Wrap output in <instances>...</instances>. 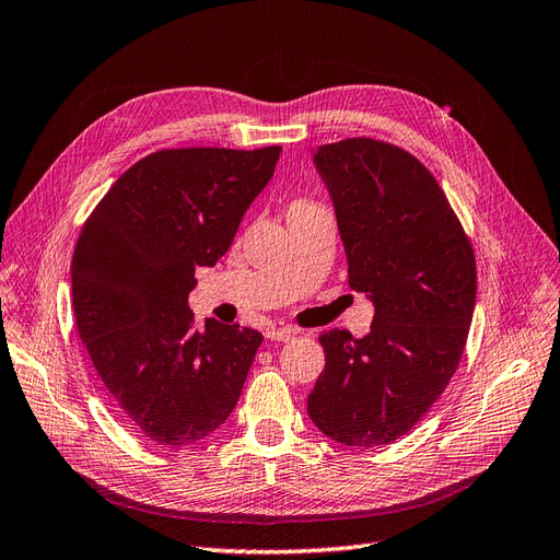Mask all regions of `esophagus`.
Segmentation results:
<instances>
[{"label": "esophagus", "mask_w": 560, "mask_h": 560, "mask_svg": "<svg viewBox=\"0 0 560 560\" xmlns=\"http://www.w3.org/2000/svg\"><path fill=\"white\" fill-rule=\"evenodd\" d=\"M298 337V329L293 327H269L267 329V339L272 341H291Z\"/></svg>", "instance_id": "34e87169"}]
</instances>
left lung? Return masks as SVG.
Here are the masks:
<instances>
[{
	"mask_svg": "<svg viewBox=\"0 0 560 560\" xmlns=\"http://www.w3.org/2000/svg\"><path fill=\"white\" fill-rule=\"evenodd\" d=\"M348 283L374 304L371 329L320 335L325 369L306 412L341 445L404 436L457 371L478 295L475 256L439 182L408 152L371 138L320 144Z\"/></svg>",
	"mask_w": 560,
	"mask_h": 560,
	"instance_id": "obj_1",
	"label": "left lung"
}]
</instances>
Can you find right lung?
I'll return each mask as SVG.
<instances>
[{
  "mask_svg": "<svg viewBox=\"0 0 560 560\" xmlns=\"http://www.w3.org/2000/svg\"><path fill=\"white\" fill-rule=\"evenodd\" d=\"M281 148L161 150L124 173L82 225L71 260L82 343L121 422L184 447L231 416L262 335L205 318L196 269L233 244Z\"/></svg>",
  "mask_w": 560,
  "mask_h": 560,
  "instance_id": "obj_1",
  "label": "right lung"
}]
</instances>
